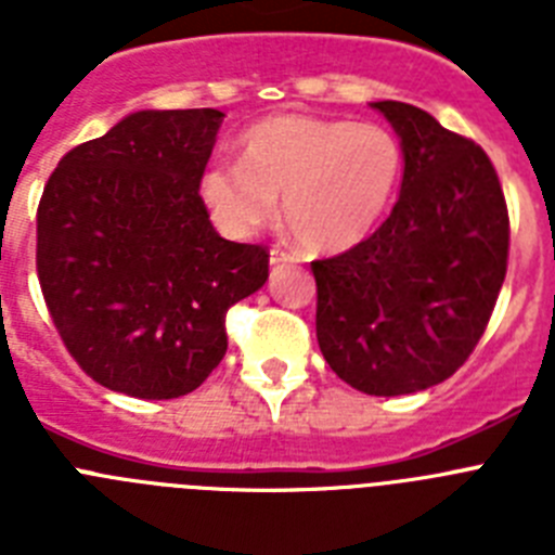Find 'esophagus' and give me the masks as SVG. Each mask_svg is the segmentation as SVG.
<instances>
[{
	"label": "esophagus",
	"mask_w": 555,
	"mask_h": 555,
	"mask_svg": "<svg viewBox=\"0 0 555 555\" xmlns=\"http://www.w3.org/2000/svg\"><path fill=\"white\" fill-rule=\"evenodd\" d=\"M292 261L294 258L286 253V249H281V247L269 249V263H272V267H283V263H292Z\"/></svg>",
	"instance_id": "1"
}]
</instances>
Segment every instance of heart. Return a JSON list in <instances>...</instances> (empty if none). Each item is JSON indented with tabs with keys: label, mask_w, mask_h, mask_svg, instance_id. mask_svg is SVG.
Instances as JSON below:
<instances>
[{
	"label": "heart",
	"mask_w": 555,
	"mask_h": 555,
	"mask_svg": "<svg viewBox=\"0 0 555 555\" xmlns=\"http://www.w3.org/2000/svg\"><path fill=\"white\" fill-rule=\"evenodd\" d=\"M238 166L210 164L199 199L214 224L249 238L278 214L311 253L361 244L386 217L403 175L395 132L375 121L274 113L238 135Z\"/></svg>",
	"instance_id": "obj_1"
}]
</instances>
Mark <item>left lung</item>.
<instances>
[{
    "instance_id": "1",
    "label": "left lung",
    "mask_w": 555,
    "mask_h": 555,
    "mask_svg": "<svg viewBox=\"0 0 555 555\" xmlns=\"http://www.w3.org/2000/svg\"><path fill=\"white\" fill-rule=\"evenodd\" d=\"M403 150L400 197L366 242L313 261L317 341L375 397L442 384L483 336L506 278L508 210L487 152L405 102H370Z\"/></svg>"
}]
</instances>
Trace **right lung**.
Wrapping results in <instances>:
<instances>
[{"mask_svg":"<svg viewBox=\"0 0 555 555\" xmlns=\"http://www.w3.org/2000/svg\"><path fill=\"white\" fill-rule=\"evenodd\" d=\"M224 113L135 111L63 155L38 205V281L96 384L141 400L197 389L228 350L224 313L269 253L214 230L199 199Z\"/></svg>","mask_w":555,"mask_h":555,"instance_id":"right-lung-1","label":"right lung"}]
</instances>
